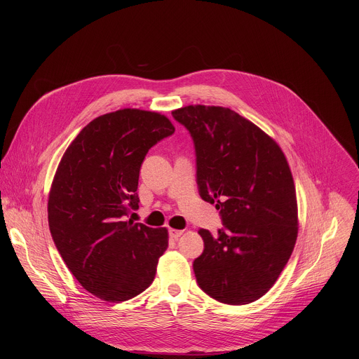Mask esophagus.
<instances>
[{
    "label": "esophagus",
    "instance_id": "1",
    "mask_svg": "<svg viewBox=\"0 0 359 359\" xmlns=\"http://www.w3.org/2000/svg\"><path fill=\"white\" fill-rule=\"evenodd\" d=\"M182 234H183V230H176V229H170V230H169V236H170V238H173V240H177Z\"/></svg>",
    "mask_w": 359,
    "mask_h": 359
}]
</instances>
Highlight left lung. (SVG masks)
I'll use <instances>...</instances> for the list:
<instances>
[{
    "mask_svg": "<svg viewBox=\"0 0 359 359\" xmlns=\"http://www.w3.org/2000/svg\"><path fill=\"white\" fill-rule=\"evenodd\" d=\"M172 115L194 140L198 193L216 204L224 224L216 236L198 230L197 284L223 304H250L274 285L295 245L298 208L287 158L271 136L229 108L189 105Z\"/></svg>",
    "mask_w": 359,
    "mask_h": 359,
    "instance_id": "1",
    "label": "left lung"
}]
</instances>
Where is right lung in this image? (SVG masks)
Instances as JSON below:
<instances>
[{
  "label": "right lung",
  "mask_w": 359,
  "mask_h": 359,
  "mask_svg": "<svg viewBox=\"0 0 359 359\" xmlns=\"http://www.w3.org/2000/svg\"><path fill=\"white\" fill-rule=\"evenodd\" d=\"M175 132L162 114L125 108L100 115L72 140L48 196L50 236L69 271L97 298L121 302L144 291L169 245L166 227L126 220L139 208L147 150Z\"/></svg>",
  "instance_id": "right-lung-1"
}]
</instances>
